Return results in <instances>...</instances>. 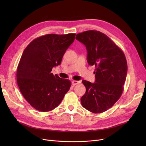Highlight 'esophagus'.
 <instances>
[{
  "mask_svg": "<svg viewBox=\"0 0 146 146\" xmlns=\"http://www.w3.org/2000/svg\"><path fill=\"white\" fill-rule=\"evenodd\" d=\"M72 83V85L74 86V85H78V84H79L80 83V82L76 81V80H73Z\"/></svg>",
  "mask_w": 146,
  "mask_h": 146,
  "instance_id": "obj_1",
  "label": "esophagus"
}]
</instances>
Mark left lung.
Masks as SVG:
<instances>
[{"mask_svg":"<svg viewBox=\"0 0 146 146\" xmlns=\"http://www.w3.org/2000/svg\"><path fill=\"white\" fill-rule=\"evenodd\" d=\"M76 39L85 45L89 65L95 66V82L83 80L86 93L80 99L83 108L102 113L115 104L124 90L127 74L125 54L111 38L98 31L79 33Z\"/></svg>","mask_w":146,"mask_h":146,"instance_id":"obj_1","label":"left lung"}]
</instances>
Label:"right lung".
<instances>
[{
	"mask_svg": "<svg viewBox=\"0 0 146 146\" xmlns=\"http://www.w3.org/2000/svg\"><path fill=\"white\" fill-rule=\"evenodd\" d=\"M75 35H45L32 41L23 52L17 68V83L23 96L35 110L48 112L56 108L70 89V80L51 71L61 64Z\"/></svg>",
	"mask_w": 146,
	"mask_h": 146,
	"instance_id": "1",
	"label": "right lung"
}]
</instances>
